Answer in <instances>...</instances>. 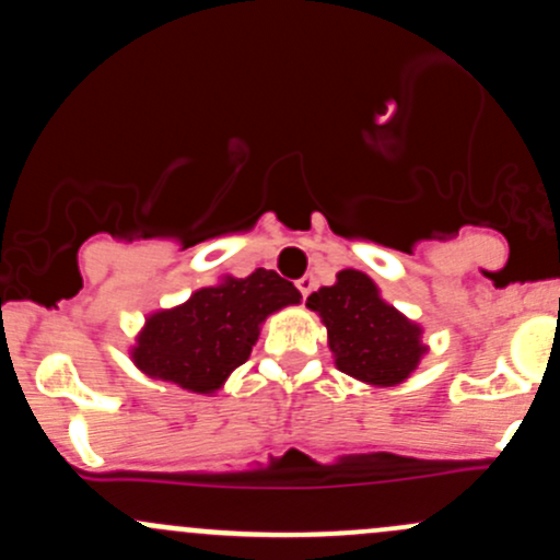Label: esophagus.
<instances>
[{
	"label": "esophagus",
	"instance_id": "34e87169",
	"mask_svg": "<svg viewBox=\"0 0 560 560\" xmlns=\"http://www.w3.org/2000/svg\"><path fill=\"white\" fill-rule=\"evenodd\" d=\"M298 290L303 298H308V294L316 290V279H313V276H303V279L298 281Z\"/></svg>",
	"mask_w": 560,
	"mask_h": 560
}]
</instances>
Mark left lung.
<instances>
[{"mask_svg": "<svg viewBox=\"0 0 560 560\" xmlns=\"http://www.w3.org/2000/svg\"><path fill=\"white\" fill-rule=\"evenodd\" d=\"M305 305L327 327L337 370L374 388L404 383L428 353L420 324L385 303L377 284L355 268L340 270L335 284L313 292Z\"/></svg>", "mask_w": 560, "mask_h": 560, "instance_id": "obj_1", "label": "left lung"}]
</instances>
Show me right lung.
Wrapping results in <instances>:
<instances>
[{
	"label": "right lung",
	"mask_w": 560,
	"mask_h": 560,
	"mask_svg": "<svg viewBox=\"0 0 560 560\" xmlns=\"http://www.w3.org/2000/svg\"><path fill=\"white\" fill-rule=\"evenodd\" d=\"M300 292L276 270L223 276L186 303L156 311L135 337L130 355L140 372L190 393H214L249 359L270 313L298 305Z\"/></svg>",
	"instance_id": "1"
}]
</instances>
